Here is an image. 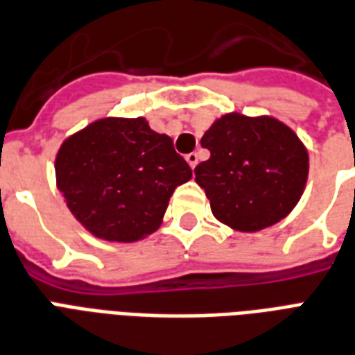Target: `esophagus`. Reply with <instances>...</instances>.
I'll use <instances>...</instances> for the list:
<instances>
[{
	"mask_svg": "<svg viewBox=\"0 0 355 355\" xmlns=\"http://www.w3.org/2000/svg\"><path fill=\"white\" fill-rule=\"evenodd\" d=\"M185 159H187V163H189V166H191V168H194V166H196V164H198V155H196V153H187Z\"/></svg>",
	"mask_w": 355,
	"mask_h": 355,
	"instance_id": "1",
	"label": "esophagus"
}]
</instances>
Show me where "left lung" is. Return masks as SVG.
I'll use <instances>...</instances> for the list:
<instances>
[{"instance_id":"1","label":"left lung","mask_w":355,"mask_h":355,"mask_svg":"<svg viewBox=\"0 0 355 355\" xmlns=\"http://www.w3.org/2000/svg\"><path fill=\"white\" fill-rule=\"evenodd\" d=\"M211 157L194 168L218 222L255 233L283 220L300 202L309 153L293 129L268 114L227 112L203 133Z\"/></svg>"}]
</instances>
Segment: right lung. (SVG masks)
<instances>
[{
    "label": "right lung",
    "instance_id": "right-lung-1",
    "mask_svg": "<svg viewBox=\"0 0 355 355\" xmlns=\"http://www.w3.org/2000/svg\"><path fill=\"white\" fill-rule=\"evenodd\" d=\"M191 178L172 139L142 116L94 120L62 140L55 155L66 207L109 243H137L157 232L170 196Z\"/></svg>",
    "mask_w": 355,
    "mask_h": 355
}]
</instances>
